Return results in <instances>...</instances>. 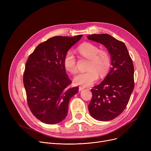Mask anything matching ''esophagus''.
Returning a JSON list of instances; mask_svg holds the SVG:
<instances>
[{
    "label": "esophagus",
    "instance_id": "1",
    "mask_svg": "<svg viewBox=\"0 0 151 151\" xmlns=\"http://www.w3.org/2000/svg\"><path fill=\"white\" fill-rule=\"evenodd\" d=\"M84 89V87L83 86H79V91H82Z\"/></svg>",
    "mask_w": 151,
    "mask_h": 151
}]
</instances>
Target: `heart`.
<instances>
[{"label":"heart","instance_id":"obj_1","mask_svg":"<svg viewBox=\"0 0 151 151\" xmlns=\"http://www.w3.org/2000/svg\"><path fill=\"white\" fill-rule=\"evenodd\" d=\"M78 51L82 57L89 59L86 68L88 70L78 73L74 83L78 85L89 86L97 81L99 75L104 76L110 68L111 59L108 51L100 49V47L92 43H84L78 47ZM63 65L70 73L77 71L76 59L73 52L68 50L63 58Z\"/></svg>","mask_w":151,"mask_h":151}]
</instances>
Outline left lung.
Wrapping results in <instances>:
<instances>
[{"mask_svg": "<svg viewBox=\"0 0 151 151\" xmlns=\"http://www.w3.org/2000/svg\"><path fill=\"white\" fill-rule=\"evenodd\" d=\"M87 37L106 47L112 65L104 80L91 89L89 113L98 121L113 120L124 111L134 89L133 61L124 43L110 35L92 34Z\"/></svg>", "mask_w": 151, "mask_h": 151, "instance_id": "left-lung-1", "label": "left lung"}]
</instances>
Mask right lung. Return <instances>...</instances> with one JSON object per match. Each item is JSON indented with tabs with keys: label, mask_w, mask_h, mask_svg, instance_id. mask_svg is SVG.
<instances>
[{
	"label": "right lung",
	"mask_w": 151,
	"mask_h": 151,
	"mask_svg": "<svg viewBox=\"0 0 151 151\" xmlns=\"http://www.w3.org/2000/svg\"><path fill=\"white\" fill-rule=\"evenodd\" d=\"M83 37L55 36L39 44L30 54L23 75L27 104L38 120L54 124L67 115L70 99L78 92L63 65L67 51Z\"/></svg>",
	"instance_id": "obj_1"
}]
</instances>
